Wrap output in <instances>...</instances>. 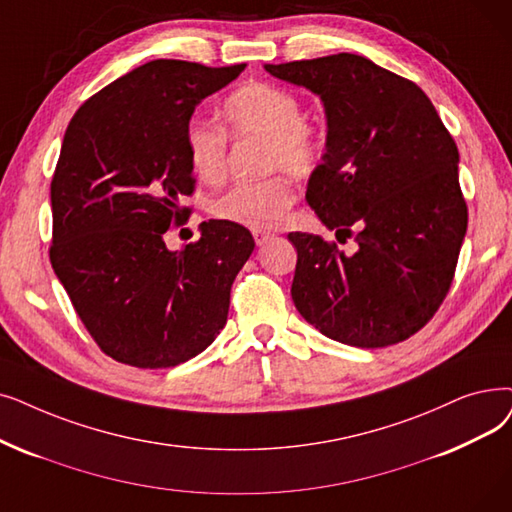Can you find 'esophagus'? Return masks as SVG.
<instances>
[{
  "instance_id": "1",
  "label": "esophagus",
  "mask_w": 512,
  "mask_h": 512,
  "mask_svg": "<svg viewBox=\"0 0 512 512\" xmlns=\"http://www.w3.org/2000/svg\"><path fill=\"white\" fill-rule=\"evenodd\" d=\"M253 236H255V242L259 244V247H261V244H265V242L274 238L272 232H265V230H253Z\"/></svg>"
}]
</instances>
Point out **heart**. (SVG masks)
<instances>
[{"label":"heart","mask_w":512,"mask_h":512,"mask_svg":"<svg viewBox=\"0 0 512 512\" xmlns=\"http://www.w3.org/2000/svg\"><path fill=\"white\" fill-rule=\"evenodd\" d=\"M299 98L272 83H249L221 106L232 138L263 140L261 169L307 175L320 161V136L307 123ZM188 159L205 184H219L228 169V136L215 125L194 121L186 131ZM293 186L282 173L232 186L213 203V215L247 228H272L293 205Z\"/></svg>","instance_id":"1"}]
</instances>
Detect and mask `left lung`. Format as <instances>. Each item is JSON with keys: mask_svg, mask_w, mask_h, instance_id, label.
<instances>
[{"mask_svg": "<svg viewBox=\"0 0 512 512\" xmlns=\"http://www.w3.org/2000/svg\"><path fill=\"white\" fill-rule=\"evenodd\" d=\"M272 77L316 94L326 150L305 198L337 240L291 232V295L322 335L374 349L406 341L450 291L466 234L458 148L420 87L358 54L265 64Z\"/></svg>", "mask_w": 512, "mask_h": 512, "instance_id": "obj_1", "label": "left lung"}]
</instances>
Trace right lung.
I'll return each instance as SVG.
<instances>
[{"label": "right lung", "mask_w": 512, "mask_h": 512, "mask_svg": "<svg viewBox=\"0 0 512 512\" xmlns=\"http://www.w3.org/2000/svg\"><path fill=\"white\" fill-rule=\"evenodd\" d=\"M247 64L152 60L87 100L66 127L52 180V268L110 358L171 368L226 326L230 288L255 249L226 219L169 251L194 190L186 131L194 108Z\"/></svg>", "instance_id": "1"}]
</instances>
